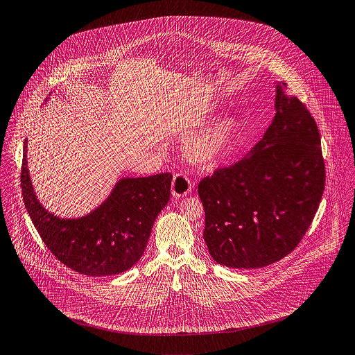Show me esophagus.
<instances>
[{
    "label": "esophagus",
    "instance_id": "obj_1",
    "mask_svg": "<svg viewBox=\"0 0 355 355\" xmlns=\"http://www.w3.org/2000/svg\"><path fill=\"white\" fill-rule=\"evenodd\" d=\"M190 191H191L190 179L182 173L175 175L172 182V195L176 198H180V196H186Z\"/></svg>",
    "mask_w": 355,
    "mask_h": 355
}]
</instances>
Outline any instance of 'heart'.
Masks as SVG:
<instances>
[{"label":"heart","mask_w":355,"mask_h":355,"mask_svg":"<svg viewBox=\"0 0 355 355\" xmlns=\"http://www.w3.org/2000/svg\"><path fill=\"white\" fill-rule=\"evenodd\" d=\"M243 129L240 118L227 115L190 135L183 146L189 162L202 169H213L225 160Z\"/></svg>","instance_id":"1"}]
</instances>
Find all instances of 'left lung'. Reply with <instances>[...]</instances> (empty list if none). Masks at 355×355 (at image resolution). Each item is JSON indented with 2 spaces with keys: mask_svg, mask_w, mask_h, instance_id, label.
I'll use <instances>...</instances> for the list:
<instances>
[{
  "mask_svg": "<svg viewBox=\"0 0 355 355\" xmlns=\"http://www.w3.org/2000/svg\"><path fill=\"white\" fill-rule=\"evenodd\" d=\"M275 88V115L255 148L198 184L206 245L230 268H260L289 255L322 200L318 125L285 83Z\"/></svg>",
  "mask_w": 355,
  "mask_h": 355,
  "instance_id": "8db88e82",
  "label": "left lung"
}]
</instances>
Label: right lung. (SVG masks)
Returning <instances> with one entry per match:
<instances>
[{
	"mask_svg": "<svg viewBox=\"0 0 355 355\" xmlns=\"http://www.w3.org/2000/svg\"><path fill=\"white\" fill-rule=\"evenodd\" d=\"M47 101V100H46ZM27 144L21 166V193L33 225L53 255L89 277L128 271L142 257L153 224L171 193V173L122 178L91 213L62 218L49 211L33 190Z\"/></svg>",
	"mask_w": 355,
	"mask_h": 355,
	"instance_id": "add662e5",
	"label": "right lung"
}]
</instances>
